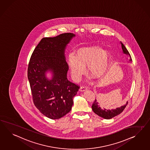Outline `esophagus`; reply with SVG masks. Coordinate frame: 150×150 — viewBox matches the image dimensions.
I'll return each instance as SVG.
<instances>
[{
  "label": "esophagus",
  "instance_id": "1",
  "mask_svg": "<svg viewBox=\"0 0 150 150\" xmlns=\"http://www.w3.org/2000/svg\"><path fill=\"white\" fill-rule=\"evenodd\" d=\"M87 89H88V88L86 86H81V88H80V91H81V92H83V91H86Z\"/></svg>",
  "mask_w": 150,
  "mask_h": 150
}]
</instances>
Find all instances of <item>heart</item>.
I'll use <instances>...</instances> for the list:
<instances>
[{
	"label": "heart",
	"mask_w": 150,
	"mask_h": 150,
	"mask_svg": "<svg viewBox=\"0 0 150 150\" xmlns=\"http://www.w3.org/2000/svg\"><path fill=\"white\" fill-rule=\"evenodd\" d=\"M75 54H69L67 62L74 80H79L84 74L86 65L88 72L97 79L101 78L107 73L111 59L110 50L102 49L98 45H90L79 48Z\"/></svg>",
	"instance_id": "heart-1"
}]
</instances>
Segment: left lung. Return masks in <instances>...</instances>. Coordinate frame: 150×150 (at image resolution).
<instances>
[{
  "label": "left lung",
  "instance_id": "8db88e82",
  "mask_svg": "<svg viewBox=\"0 0 150 150\" xmlns=\"http://www.w3.org/2000/svg\"><path fill=\"white\" fill-rule=\"evenodd\" d=\"M121 45V47L122 49V51L124 54H126L129 57V62H132L131 55L129 53L128 51L127 50L126 48L124 46L122 43L120 42ZM128 102L126 103L120 107L116 108V109H102L100 107L99 103L97 101V100H95L93 103L92 105V109L93 111L97 114V115L100 116V117L105 119H110L111 118L115 117L116 116L119 115L120 113H121L123 111L124 109L126 107Z\"/></svg>",
  "mask_w": 150,
  "mask_h": 150
}]
</instances>
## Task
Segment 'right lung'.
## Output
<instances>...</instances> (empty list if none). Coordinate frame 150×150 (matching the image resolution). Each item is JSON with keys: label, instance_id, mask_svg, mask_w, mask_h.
Masks as SVG:
<instances>
[{"label": "right lung", "instance_id": "right-lung-1", "mask_svg": "<svg viewBox=\"0 0 150 150\" xmlns=\"http://www.w3.org/2000/svg\"><path fill=\"white\" fill-rule=\"evenodd\" d=\"M73 33H64L54 38H44L31 56L28 69L33 102L43 115L59 119L71 111L73 98L79 88L67 79L69 66L65 50ZM50 71L51 79L46 77Z\"/></svg>", "mask_w": 150, "mask_h": 150}]
</instances>
